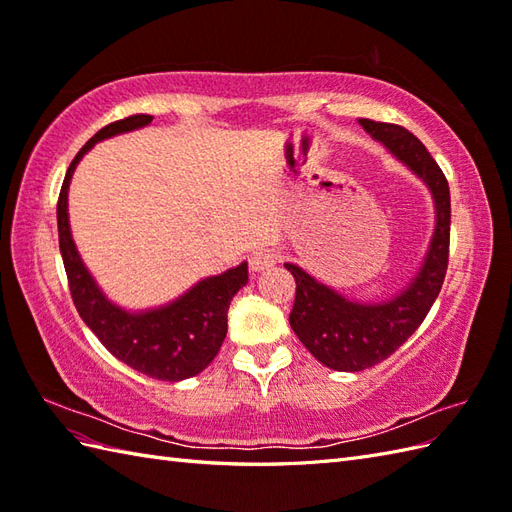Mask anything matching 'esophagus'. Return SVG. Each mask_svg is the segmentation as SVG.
Masks as SVG:
<instances>
[{
  "instance_id": "34e87169",
  "label": "esophagus",
  "mask_w": 512,
  "mask_h": 512,
  "mask_svg": "<svg viewBox=\"0 0 512 512\" xmlns=\"http://www.w3.org/2000/svg\"><path fill=\"white\" fill-rule=\"evenodd\" d=\"M277 261H279L277 251H272V248H261V251H257L251 257H248V266H251V270L259 272V270H266L270 266H275Z\"/></svg>"
}]
</instances>
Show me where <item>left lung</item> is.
<instances>
[{
    "label": "left lung",
    "mask_w": 512,
    "mask_h": 512,
    "mask_svg": "<svg viewBox=\"0 0 512 512\" xmlns=\"http://www.w3.org/2000/svg\"><path fill=\"white\" fill-rule=\"evenodd\" d=\"M397 159L430 185L436 202V231L425 264L408 290L382 305H358L314 281L299 266L285 264L296 281L290 327L318 362L334 371L358 373L390 358L432 310L449 264V185L432 154L410 130L397 124L360 120Z\"/></svg>",
    "instance_id": "1"
}]
</instances>
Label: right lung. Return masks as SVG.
<instances>
[{"mask_svg": "<svg viewBox=\"0 0 512 512\" xmlns=\"http://www.w3.org/2000/svg\"><path fill=\"white\" fill-rule=\"evenodd\" d=\"M152 122V115H130L98 130L67 168L58 194V246H61L67 283L80 318L117 360L135 371L161 382H181L194 377L216 358L227 336V312L235 292L248 281V266L240 264L224 275L200 281L181 299L161 310L146 314H128L104 299L71 240L67 220V189L71 174L82 154L95 141L141 128Z\"/></svg>", "mask_w": 512, "mask_h": 512, "instance_id": "right-lung-1", "label": "right lung"}]
</instances>
